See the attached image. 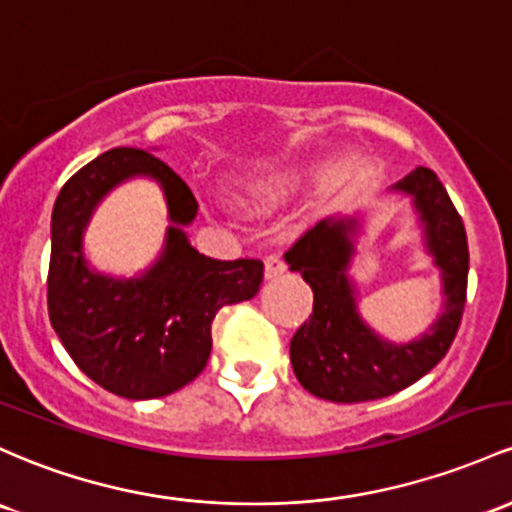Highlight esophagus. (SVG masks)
Wrapping results in <instances>:
<instances>
[{
  "instance_id": "esophagus-1",
  "label": "esophagus",
  "mask_w": 512,
  "mask_h": 512,
  "mask_svg": "<svg viewBox=\"0 0 512 512\" xmlns=\"http://www.w3.org/2000/svg\"><path fill=\"white\" fill-rule=\"evenodd\" d=\"M286 272V262L284 257L279 255V252H269L265 257V277L272 279V277H279V274Z\"/></svg>"
}]
</instances>
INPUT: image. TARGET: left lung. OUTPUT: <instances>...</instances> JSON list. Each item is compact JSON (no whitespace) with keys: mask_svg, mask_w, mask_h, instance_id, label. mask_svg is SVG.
Returning a JSON list of instances; mask_svg holds the SVG:
<instances>
[{"mask_svg":"<svg viewBox=\"0 0 512 512\" xmlns=\"http://www.w3.org/2000/svg\"><path fill=\"white\" fill-rule=\"evenodd\" d=\"M393 189L411 194L425 226V245L445 279L447 306L430 333L411 345L379 340L359 318L345 269L357 221H320L286 252L289 269L313 289V313L291 338L296 379L313 396L359 403L391 396L425 376L447 355L466 303L469 245L447 189L428 167H415Z\"/></svg>","mask_w":512,"mask_h":512,"instance_id":"obj_1","label":"left lung"}]
</instances>
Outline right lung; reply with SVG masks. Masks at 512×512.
<instances>
[{
  "mask_svg": "<svg viewBox=\"0 0 512 512\" xmlns=\"http://www.w3.org/2000/svg\"><path fill=\"white\" fill-rule=\"evenodd\" d=\"M133 173L161 182L173 226L158 265L116 283L86 267L81 230L100 196ZM196 209L187 182L138 148L106 150L60 189L50 223L48 316L67 355L101 389L148 401L187 386L209 362L216 313L260 291V260H213L187 243L182 226Z\"/></svg>",
  "mask_w": 512,
  "mask_h": 512,
  "instance_id": "1",
  "label": "right lung"
}]
</instances>
